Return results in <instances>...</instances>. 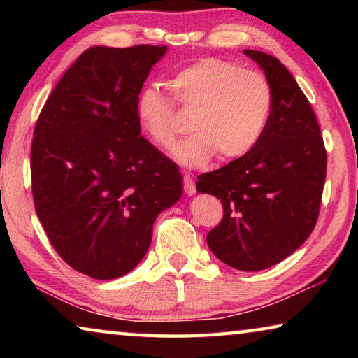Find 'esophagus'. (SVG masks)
<instances>
[{
	"mask_svg": "<svg viewBox=\"0 0 358 358\" xmlns=\"http://www.w3.org/2000/svg\"><path fill=\"white\" fill-rule=\"evenodd\" d=\"M183 183H185V192L187 196H194L196 194V183H194V180L191 178V175H185L183 177Z\"/></svg>",
	"mask_w": 358,
	"mask_h": 358,
	"instance_id": "1",
	"label": "esophagus"
}]
</instances>
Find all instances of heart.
I'll list each match as a JSON object with an SVG mask.
<instances>
[{
  "label": "heart",
  "instance_id": "heart-1",
  "mask_svg": "<svg viewBox=\"0 0 358 358\" xmlns=\"http://www.w3.org/2000/svg\"><path fill=\"white\" fill-rule=\"evenodd\" d=\"M172 88L181 106L196 108V132L173 151L183 167L208 164L217 155L234 161L251 153L262 137L271 112V87L259 72L221 58H203L175 72ZM138 128L162 150L172 148L178 126L169 96L155 83L145 85L136 98Z\"/></svg>",
  "mask_w": 358,
  "mask_h": 358
}]
</instances>
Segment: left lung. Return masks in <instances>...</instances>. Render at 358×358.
<instances>
[{
	"label": "left lung",
	"mask_w": 358,
	"mask_h": 358,
	"mask_svg": "<svg viewBox=\"0 0 358 358\" xmlns=\"http://www.w3.org/2000/svg\"><path fill=\"white\" fill-rule=\"evenodd\" d=\"M271 87V112L251 153L197 178V191L221 199L224 216L207 243L232 268L260 271L305 243L316 226L327 153L306 96L280 59L243 50Z\"/></svg>",
	"instance_id": "left-lung-1"
}]
</instances>
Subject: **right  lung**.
<instances>
[{
	"instance_id": "1",
	"label": "right lung",
	"mask_w": 358,
	"mask_h": 358,
	"mask_svg": "<svg viewBox=\"0 0 358 358\" xmlns=\"http://www.w3.org/2000/svg\"><path fill=\"white\" fill-rule=\"evenodd\" d=\"M167 45L85 50L48 96L34 128L36 213L55 251L94 280L147 254L157 215L183 194L175 162L141 136L136 98Z\"/></svg>"
}]
</instances>
